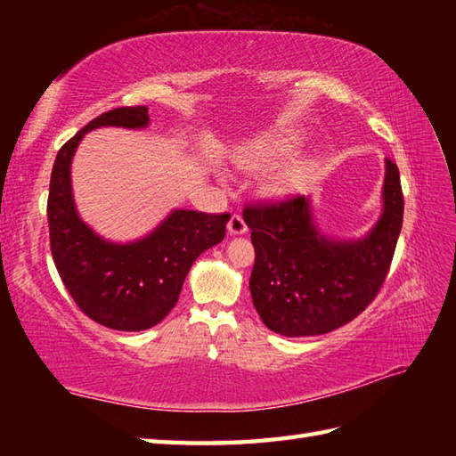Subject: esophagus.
I'll list each match as a JSON object with an SVG mask.
<instances>
[{"label":"esophagus","instance_id":"34e87169","mask_svg":"<svg viewBox=\"0 0 456 456\" xmlns=\"http://www.w3.org/2000/svg\"><path fill=\"white\" fill-rule=\"evenodd\" d=\"M227 231H229V235H245L247 233V223H245L243 216L233 213V216H231V219H229V223H227Z\"/></svg>","mask_w":456,"mask_h":456}]
</instances>
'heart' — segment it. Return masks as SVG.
I'll list each match as a JSON object with an SVG mask.
<instances>
[{"instance_id":"heart-1","label":"heart","mask_w":456,"mask_h":456,"mask_svg":"<svg viewBox=\"0 0 456 456\" xmlns=\"http://www.w3.org/2000/svg\"><path fill=\"white\" fill-rule=\"evenodd\" d=\"M297 147L294 133H273L237 144L233 149V160L245 170H266L274 167ZM315 164L312 159H292L284 162L266 182L268 193L276 198H286L302 190L312 180Z\"/></svg>"}]
</instances>
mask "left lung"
<instances>
[{
  "label": "left lung",
  "instance_id": "8db88e82",
  "mask_svg": "<svg viewBox=\"0 0 456 456\" xmlns=\"http://www.w3.org/2000/svg\"><path fill=\"white\" fill-rule=\"evenodd\" d=\"M255 247L250 296L270 331L312 337L362 314L388 274L403 219L400 172L386 159L382 216L361 239L317 229L309 198L258 203L243 211Z\"/></svg>",
  "mask_w": 456,
  "mask_h": 456
}]
</instances>
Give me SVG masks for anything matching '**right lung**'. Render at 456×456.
Here are the masks:
<instances>
[{"instance_id":"obj_1","label":"right lung","mask_w":456,"mask_h":456,"mask_svg":"<svg viewBox=\"0 0 456 456\" xmlns=\"http://www.w3.org/2000/svg\"><path fill=\"white\" fill-rule=\"evenodd\" d=\"M149 121L147 105L102 113L58 151L48 190L46 217L58 274L76 305L115 331H144L160 323L176 305L193 260L221 243L231 219L229 213L174 209L131 243H111L82 221L70 167L84 134L100 127L144 129Z\"/></svg>"}]
</instances>
